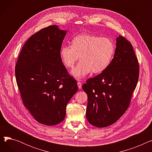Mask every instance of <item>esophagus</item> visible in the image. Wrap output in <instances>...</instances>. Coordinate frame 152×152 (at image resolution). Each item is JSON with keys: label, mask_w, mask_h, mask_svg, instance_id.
<instances>
[{"label": "esophagus", "mask_w": 152, "mask_h": 152, "mask_svg": "<svg viewBox=\"0 0 152 152\" xmlns=\"http://www.w3.org/2000/svg\"><path fill=\"white\" fill-rule=\"evenodd\" d=\"M77 86H78V88H79V89L82 88V83H80V82H77Z\"/></svg>", "instance_id": "esophagus-1"}]
</instances>
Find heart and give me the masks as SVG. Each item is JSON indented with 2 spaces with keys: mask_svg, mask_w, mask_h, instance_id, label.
<instances>
[{
  "mask_svg": "<svg viewBox=\"0 0 152 152\" xmlns=\"http://www.w3.org/2000/svg\"><path fill=\"white\" fill-rule=\"evenodd\" d=\"M115 52V45L110 39L96 35L81 34L75 36L71 45H64L60 52L61 61L68 69H73L79 57L80 61L71 73L77 79L92 71L99 74L107 69Z\"/></svg>",
  "mask_w": 152,
  "mask_h": 152,
  "instance_id": "heart-1",
  "label": "heart"
}]
</instances>
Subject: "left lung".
<instances>
[{
  "instance_id": "obj_1",
  "label": "left lung",
  "mask_w": 152,
  "mask_h": 152,
  "mask_svg": "<svg viewBox=\"0 0 152 152\" xmlns=\"http://www.w3.org/2000/svg\"><path fill=\"white\" fill-rule=\"evenodd\" d=\"M139 75V65L132 44L119 36L109 66L83 85L88 99L86 115L89 123L105 127L117 121L129 106Z\"/></svg>"
}]
</instances>
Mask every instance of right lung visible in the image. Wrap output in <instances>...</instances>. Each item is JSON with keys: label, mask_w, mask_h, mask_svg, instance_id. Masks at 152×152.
<instances>
[{"label": "right lung", "mask_w": 152, "mask_h": 152, "mask_svg": "<svg viewBox=\"0 0 152 152\" xmlns=\"http://www.w3.org/2000/svg\"><path fill=\"white\" fill-rule=\"evenodd\" d=\"M66 33L52 25L32 35L23 45L15 66L24 105L37 122L47 126L65 119L67 103L78 89L60 55Z\"/></svg>", "instance_id": "1"}]
</instances>
